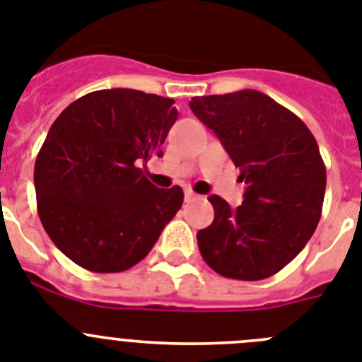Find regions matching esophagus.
I'll list each match as a JSON object with an SVG mask.
<instances>
[{
	"label": "esophagus",
	"mask_w": 362,
	"mask_h": 362,
	"mask_svg": "<svg viewBox=\"0 0 362 362\" xmlns=\"http://www.w3.org/2000/svg\"><path fill=\"white\" fill-rule=\"evenodd\" d=\"M185 199H187V201H192V199H197V194H196V192H192V190H187V192H185Z\"/></svg>",
	"instance_id": "1"
}]
</instances>
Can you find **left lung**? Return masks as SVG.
Here are the masks:
<instances>
[{"label": "left lung", "mask_w": 362, "mask_h": 362, "mask_svg": "<svg viewBox=\"0 0 362 362\" xmlns=\"http://www.w3.org/2000/svg\"><path fill=\"white\" fill-rule=\"evenodd\" d=\"M192 112L228 152L245 199L210 196L214 223L197 232L204 263L219 276L261 281L305 248L321 219L326 168L303 121L257 90L192 98Z\"/></svg>", "instance_id": "obj_1"}]
</instances>
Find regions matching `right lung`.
Returning <instances> with one entry per match:
<instances>
[{"instance_id":"1","label":"right lung","mask_w":362,"mask_h":362,"mask_svg":"<svg viewBox=\"0 0 362 362\" xmlns=\"http://www.w3.org/2000/svg\"><path fill=\"white\" fill-rule=\"evenodd\" d=\"M174 99L132 88L95 90L50 127L34 166L37 214L54 245L98 274L146 257L183 204V188H158L141 163L163 156L177 119Z\"/></svg>"}]
</instances>
